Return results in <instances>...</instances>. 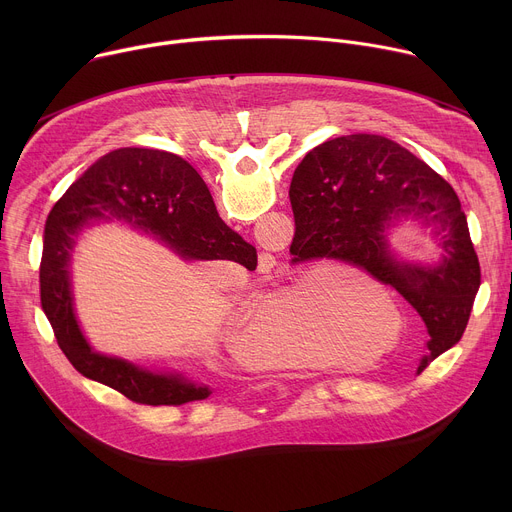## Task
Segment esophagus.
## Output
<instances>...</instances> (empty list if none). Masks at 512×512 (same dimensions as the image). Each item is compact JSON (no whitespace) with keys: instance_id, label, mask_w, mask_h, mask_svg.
<instances>
[{"instance_id":"esophagus-1","label":"esophagus","mask_w":512,"mask_h":512,"mask_svg":"<svg viewBox=\"0 0 512 512\" xmlns=\"http://www.w3.org/2000/svg\"><path fill=\"white\" fill-rule=\"evenodd\" d=\"M273 263H275V259H273L271 255H265V259L261 261V267H263V269H271ZM263 269H261V271H263Z\"/></svg>"}]
</instances>
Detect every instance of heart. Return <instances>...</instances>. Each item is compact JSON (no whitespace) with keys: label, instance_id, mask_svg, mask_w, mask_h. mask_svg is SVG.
Listing matches in <instances>:
<instances>
[{"label":"heart","instance_id":"heart-1","mask_svg":"<svg viewBox=\"0 0 512 512\" xmlns=\"http://www.w3.org/2000/svg\"><path fill=\"white\" fill-rule=\"evenodd\" d=\"M377 310L371 296L352 289L338 294V285L320 281L318 271H310L249 304L237 348L265 367H300L322 356L326 328L364 334Z\"/></svg>","mask_w":512,"mask_h":512}]
</instances>
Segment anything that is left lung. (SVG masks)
<instances>
[{
	"label": "left lung",
	"mask_w": 512,
	"mask_h": 512,
	"mask_svg": "<svg viewBox=\"0 0 512 512\" xmlns=\"http://www.w3.org/2000/svg\"><path fill=\"white\" fill-rule=\"evenodd\" d=\"M289 200L304 259L367 271L417 310L431 336L419 371L460 342L480 287V263L460 200L440 174L385 135H342L302 160ZM403 211L436 221L445 249L437 268L397 266L386 257L382 227Z\"/></svg>",
	"instance_id": "obj_1"
}]
</instances>
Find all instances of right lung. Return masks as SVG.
<instances>
[{
  "instance_id": "1",
  "label": "right lung",
  "mask_w": 512,
  "mask_h": 512,
  "mask_svg": "<svg viewBox=\"0 0 512 512\" xmlns=\"http://www.w3.org/2000/svg\"><path fill=\"white\" fill-rule=\"evenodd\" d=\"M101 218L150 231L188 259H229L249 269L257 265L255 247L225 225L204 180L186 160L148 148H121L99 158L68 186L46 218L40 304L72 367L141 405L178 407L206 399L208 387L101 356L83 338L72 312L66 265L79 231Z\"/></svg>"
}]
</instances>
